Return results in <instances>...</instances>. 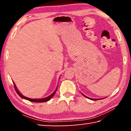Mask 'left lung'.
Here are the masks:
<instances>
[{
	"label": "left lung",
	"instance_id": "8db88e82",
	"mask_svg": "<svg viewBox=\"0 0 131 131\" xmlns=\"http://www.w3.org/2000/svg\"><path fill=\"white\" fill-rule=\"evenodd\" d=\"M83 95H84V96L87 97V98H88V99H91V100H94V101H97V100H99V99H92V98H90V97H87V96H85V95H84V94H83Z\"/></svg>",
	"mask_w": 131,
	"mask_h": 131
}]
</instances>
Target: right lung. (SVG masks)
Here are the masks:
<instances>
[{"label":"right lung","instance_id":"add662e5","mask_svg":"<svg viewBox=\"0 0 131 131\" xmlns=\"http://www.w3.org/2000/svg\"><path fill=\"white\" fill-rule=\"evenodd\" d=\"M13 84H14V89H15V91H16V92L17 93V94L19 96H20L21 97H22V98L26 99V100H28V101H29L32 102H46L49 101L51 98H52V97L55 95V92H56L57 90V88L55 91H54V92H53L51 95H50V96H47V97H45V98H43V99H31V98H29V97H26V96H24V95H22V94H21V93L19 92V91L18 90L17 88L16 87V85H15V83H13Z\"/></svg>","mask_w":131,"mask_h":131}]
</instances>
